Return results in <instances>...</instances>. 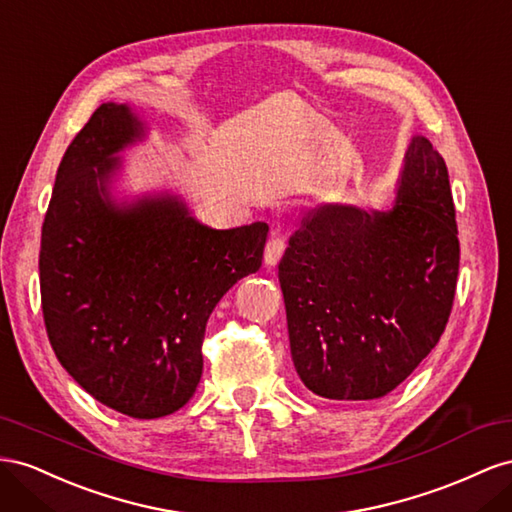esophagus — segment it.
I'll return each mask as SVG.
<instances>
[{
    "instance_id": "34e87169",
    "label": "esophagus",
    "mask_w": 512,
    "mask_h": 512,
    "mask_svg": "<svg viewBox=\"0 0 512 512\" xmlns=\"http://www.w3.org/2000/svg\"><path fill=\"white\" fill-rule=\"evenodd\" d=\"M285 246H287V242H285V238L281 236V233H272V238L268 240L266 251H264L266 266H276V264H279L283 253H285Z\"/></svg>"
}]
</instances>
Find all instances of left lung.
<instances>
[{
  "label": "left lung",
  "instance_id": "left-lung-1",
  "mask_svg": "<svg viewBox=\"0 0 512 512\" xmlns=\"http://www.w3.org/2000/svg\"><path fill=\"white\" fill-rule=\"evenodd\" d=\"M457 274L448 169L416 135L390 210L324 203L291 233L279 281L304 386L337 401L397 388L440 341Z\"/></svg>",
  "mask_w": 512,
  "mask_h": 512
}]
</instances>
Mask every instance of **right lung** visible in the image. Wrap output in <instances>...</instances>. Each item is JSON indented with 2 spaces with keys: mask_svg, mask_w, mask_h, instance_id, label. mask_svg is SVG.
<instances>
[{
  "mask_svg": "<svg viewBox=\"0 0 512 512\" xmlns=\"http://www.w3.org/2000/svg\"><path fill=\"white\" fill-rule=\"evenodd\" d=\"M145 135L128 105L92 113L57 169L38 268L62 367L102 405L150 420L195 394L208 317L259 270L268 225L212 229L167 191L115 199L120 152Z\"/></svg>",
  "mask_w": 512,
  "mask_h": 512,
  "instance_id": "right-lung-1",
  "label": "right lung"
}]
</instances>
